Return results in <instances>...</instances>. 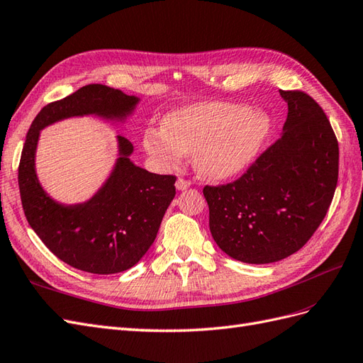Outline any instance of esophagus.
<instances>
[{
  "mask_svg": "<svg viewBox=\"0 0 363 363\" xmlns=\"http://www.w3.org/2000/svg\"><path fill=\"white\" fill-rule=\"evenodd\" d=\"M191 186V182L186 180V179H179L177 182H175V188H177L179 191H186Z\"/></svg>",
  "mask_w": 363,
  "mask_h": 363,
  "instance_id": "obj_1",
  "label": "esophagus"
}]
</instances>
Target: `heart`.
<instances>
[{
  "label": "heart",
  "mask_w": 363,
  "mask_h": 363,
  "mask_svg": "<svg viewBox=\"0 0 363 363\" xmlns=\"http://www.w3.org/2000/svg\"><path fill=\"white\" fill-rule=\"evenodd\" d=\"M269 131V118L236 103H199L148 127L142 144L162 168H175L184 152L207 179H227L248 167Z\"/></svg>",
  "instance_id": "1"
}]
</instances>
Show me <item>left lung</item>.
<instances>
[{"label": "left lung", "instance_id": "left-lung-1", "mask_svg": "<svg viewBox=\"0 0 363 363\" xmlns=\"http://www.w3.org/2000/svg\"><path fill=\"white\" fill-rule=\"evenodd\" d=\"M280 95L288 103L281 136L238 180L203 189L218 247L256 265L298 251L323 223L337 184L330 121L303 91Z\"/></svg>", "mask_w": 363, "mask_h": 363}]
</instances>
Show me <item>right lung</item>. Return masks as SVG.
Wrapping results in <instances>:
<instances>
[{"mask_svg": "<svg viewBox=\"0 0 363 363\" xmlns=\"http://www.w3.org/2000/svg\"><path fill=\"white\" fill-rule=\"evenodd\" d=\"M138 103V96L113 87L87 84L47 104L30 125L18 168L24 213L52 255L77 269L116 274L135 267L155 242L163 215L175 196L177 179L136 167L130 160L133 144L118 136L119 157L101 189L86 203L60 204L38 180L35 157L39 133L72 116L124 121Z\"/></svg>", "mask_w": 363, "mask_h": 363, "instance_id": "add662e5", "label": "right lung"}]
</instances>
